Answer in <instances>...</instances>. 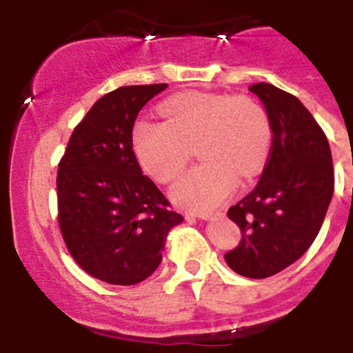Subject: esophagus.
Segmentation results:
<instances>
[{"mask_svg": "<svg viewBox=\"0 0 353 353\" xmlns=\"http://www.w3.org/2000/svg\"><path fill=\"white\" fill-rule=\"evenodd\" d=\"M221 217V214H198V219H203V221H212V219H217Z\"/></svg>", "mask_w": 353, "mask_h": 353, "instance_id": "1", "label": "esophagus"}]
</instances>
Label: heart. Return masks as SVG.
I'll use <instances>...</instances> for the list:
<instances>
[{"label": "heart", "instance_id": "1", "mask_svg": "<svg viewBox=\"0 0 353 353\" xmlns=\"http://www.w3.org/2000/svg\"><path fill=\"white\" fill-rule=\"evenodd\" d=\"M166 121L141 120L132 129L139 164L159 182L185 168L191 146L203 159L171 189L174 201L198 212L214 210L233 192L236 173L251 176L270 148V121L249 97L187 92L162 102Z\"/></svg>", "mask_w": 353, "mask_h": 353}]
</instances>
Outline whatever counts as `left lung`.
<instances>
[{
  "label": "left lung",
  "instance_id": "1",
  "mask_svg": "<svg viewBox=\"0 0 353 353\" xmlns=\"http://www.w3.org/2000/svg\"><path fill=\"white\" fill-rule=\"evenodd\" d=\"M272 130L260 182L228 210L242 240L224 254L230 269L251 279L281 272L316 239L334 192V168L325 134L297 97L274 84H252Z\"/></svg>",
  "mask_w": 353,
  "mask_h": 353
}]
</instances>
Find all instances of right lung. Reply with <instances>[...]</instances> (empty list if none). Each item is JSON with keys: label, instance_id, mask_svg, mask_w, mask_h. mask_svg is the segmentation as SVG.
Listing matches in <instances>:
<instances>
[{"label": "right lung", "instance_id": "right-lung-1", "mask_svg": "<svg viewBox=\"0 0 353 353\" xmlns=\"http://www.w3.org/2000/svg\"><path fill=\"white\" fill-rule=\"evenodd\" d=\"M168 84L121 86L92 105L58 166V219L84 272L109 285H138L162 261L168 233L183 217L143 174L132 129L143 105Z\"/></svg>", "mask_w": 353, "mask_h": 353}]
</instances>
